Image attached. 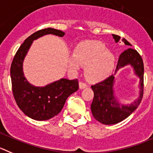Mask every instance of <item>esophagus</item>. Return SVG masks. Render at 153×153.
Instances as JSON below:
<instances>
[{"instance_id":"obj_1","label":"esophagus","mask_w":153,"mask_h":153,"mask_svg":"<svg viewBox=\"0 0 153 153\" xmlns=\"http://www.w3.org/2000/svg\"><path fill=\"white\" fill-rule=\"evenodd\" d=\"M87 87H88L87 84L84 83V82H79V88H80V89H84V88H87Z\"/></svg>"}]
</instances>
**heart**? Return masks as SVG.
Segmentation results:
<instances>
[{"label": "heart", "mask_w": 153, "mask_h": 153, "mask_svg": "<svg viewBox=\"0 0 153 153\" xmlns=\"http://www.w3.org/2000/svg\"><path fill=\"white\" fill-rule=\"evenodd\" d=\"M68 69L76 74L85 66V76L90 81H99L109 77L115 66V56L100 43L85 42L79 44L68 56Z\"/></svg>", "instance_id": "b5f03b06"}]
</instances>
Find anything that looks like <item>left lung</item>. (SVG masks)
<instances>
[{"instance_id": "left-lung-1", "label": "left lung", "mask_w": 153, "mask_h": 153, "mask_svg": "<svg viewBox=\"0 0 153 153\" xmlns=\"http://www.w3.org/2000/svg\"><path fill=\"white\" fill-rule=\"evenodd\" d=\"M112 35L115 43L120 41L121 37L116 35ZM122 41L125 45L131 46L125 38ZM127 65H131L135 75L140 78L139 97L131 103L122 104L116 98L114 91L115 78L113 75L91 86L94 94V100L91 105V112L94 118L103 125H115L123 121L137 108L142 100L143 95L144 67L142 58L136 50L128 48L121 53L115 73Z\"/></svg>"}]
</instances>
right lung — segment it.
<instances>
[{
  "label": "right lung",
  "instance_id": "obj_1",
  "mask_svg": "<svg viewBox=\"0 0 153 153\" xmlns=\"http://www.w3.org/2000/svg\"><path fill=\"white\" fill-rule=\"evenodd\" d=\"M47 35L63 37L65 32L55 28L39 30L24 41L17 51L10 67L13 97L19 109L25 115L36 121H45L60 112L66 99L78 90V80L61 78L38 87L27 81L23 73V61L35 40Z\"/></svg>",
  "mask_w": 153,
  "mask_h": 153
}]
</instances>
